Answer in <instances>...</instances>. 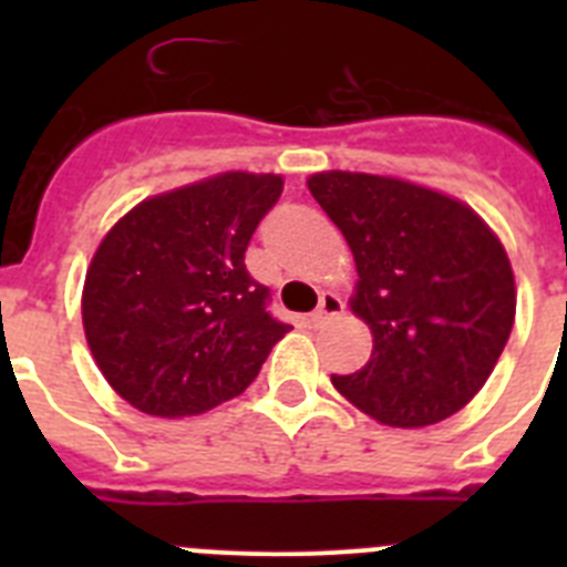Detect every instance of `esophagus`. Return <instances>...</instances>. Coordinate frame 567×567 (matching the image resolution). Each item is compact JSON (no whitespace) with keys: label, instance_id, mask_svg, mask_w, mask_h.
<instances>
[{"label":"esophagus","instance_id":"34e87169","mask_svg":"<svg viewBox=\"0 0 567 567\" xmlns=\"http://www.w3.org/2000/svg\"><path fill=\"white\" fill-rule=\"evenodd\" d=\"M340 312H343V300H340L334 292H323L318 300V309L312 312V323H320V320H327Z\"/></svg>","mask_w":567,"mask_h":567}]
</instances>
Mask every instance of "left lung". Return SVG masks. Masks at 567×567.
I'll return each instance as SVG.
<instances>
[{
	"label": "left lung",
	"mask_w": 567,
	"mask_h": 567,
	"mask_svg": "<svg viewBox=\"0 0 567 567\" xmlns=\"http://www.w3.org/2000/svg\"><path fill=\"white\" fill-rule=\"evenodd\" d=\"M309 189L352 249V312L374 334L369 363L332 374L334 389L398 429L457 414L494 372L517 312L497 235L465 204L398 178L332 169Z\"/></svg>",
	"instance_id": "1"
}]
</instances>
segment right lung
<instances>
[{"mask_svg":"<svg viewBox=\"0 0 567 567\" xmlns=\"http://www.w3.org/2000/svg\"><path fill=\"white\" fill-rule=\"evenodd\" d=\"M280 175L221 173L147 198L104 235L84 278V334L138 412L187 417L238 398L289 323L244 252Z\"/></svg>","mask_w":567,"mask_h":567,"instance_id":"1","label":"right lung"}]
</instances>
